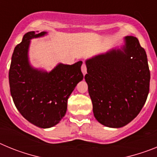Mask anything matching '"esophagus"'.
Wrapping results in <instances>:
<instances>
[{
    "label": "esophagus",
    "instance_id": "obj_1",
    "mask_svg": "<svg viewBox=\"0 0 157 157\" xmlns=\"http://www.w3.org/2000/svg\"><path fill=\"white\" fill-rule=\"evenodd\" d=\"M81 69H82V74L84 75H85L86 74V72H87V71H86V66L85 63H82V65Z\"/></svg>",
    "mask_w": 157,
    "mask_h": 157
}]
</instances>
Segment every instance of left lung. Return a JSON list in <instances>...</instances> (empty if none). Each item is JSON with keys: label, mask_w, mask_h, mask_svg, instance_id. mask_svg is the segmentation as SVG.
Wrapping results in <instances>:
<instances>
[{"label": "left lung", "mask_w": 157, "mask_h": 157, "mask_svg": "<svg viewBox=\"0 0 157 157\" xmlns=\"http://www.w3.org/2000/svg\"><path fill=\"white\" fill-rule=\"evenodd\" d=\"M86 65L96 120L112 128L132 121L145 105L150 82L146 52L138 38L127 36L120 48L87 59Z\"/></svg>", "instance_id": "8db88e82"}]
</instances>
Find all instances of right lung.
<instances>
[{
	"label": "right lung",
	"instance_id": "right-lung-1",
	"mask_svg": "<svg viewBox=\"0 0 157 157\" xmlns=\"http://www.w3.org/2000/svg\"><path fill=\"white\" fill-rule=\"evenodd\" d=\"M48 32L30 31L14 49L9 69L10 92L20 114L40 128H50L63 119L67 99L82 81V61L69 65L59 63L50 71L36 68L29 59L30 40Z\"/></svg>",
	"mask_w": 157,
	"mask_h": 157
}]
</instances>
